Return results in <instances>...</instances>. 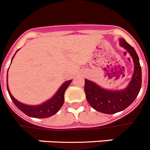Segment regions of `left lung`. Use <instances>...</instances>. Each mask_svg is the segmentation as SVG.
<instances>
[{
    "label": "left lung",
    "instance_id": "left-lung-1",
    "mask_svg": "<svg viewBox=\"0 0 150 150\" xmlns=\"http://www.w3.org/2000/svg\"><path fill=\"white\" fill-rule=\"evenodd\" d=\"M120 44L132 56L135 64L134 73L129 86L124 90L110 91L85 80L86 100L92 108L105 114H114L127 109L136 98L141 87L142 75L138 54L135 49L124 39H120Z\"/></svg>",
    "mask_w": 150,
    "mask_h": 150
}]
</instances>
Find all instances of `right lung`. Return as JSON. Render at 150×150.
<instances>
[{
	"instance_id": "add662e5",
	"label": "right lung",
	"mask_w": 150,
	"mask_h": 150,
	"mask_svg": "<svg viewBox=\"0 0 150 150\" xmlns=\"http://www.w3.org/2000/svg\"><path fill=\"white\" fill-rule=\"evenodd\" d=\"M71 82L72 81L70 80L63 83L58 92H56V94L51 99L38 106H29V105L23 104L21 102H18L15 98H13L9 92L7 81H6V85H7V90L11 99L21 111H22L24 114L29 117H36V118H45V117H49L53 115L59 111L64 102V93H65L66 89L69 86Z\"/></svg>"
}]
</instances>
